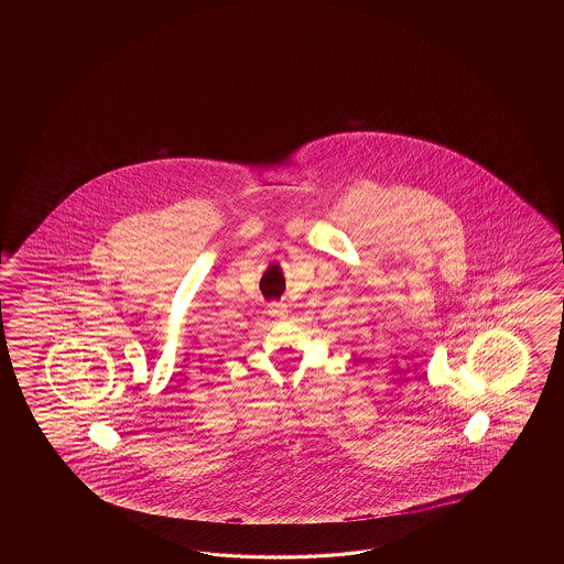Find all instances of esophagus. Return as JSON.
<instances>
[{
    "label": "esophagus",
    "mask_w": 564,
    "mask_h": 564,
    "mask_svg": "<svg viewBox=\"0 0 564 564\" xmlns=\"http://www.w3.org/2000/svg\"><path fill=\"white\" fill-rule=\"evenodd\" d=\"M268 314L274 316V318H286L288 306L286 304H282V302H272V304L268 306Z\"/></svg>",
    "instance_id": "1"
}]
</instances>
